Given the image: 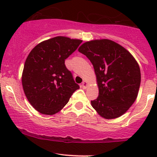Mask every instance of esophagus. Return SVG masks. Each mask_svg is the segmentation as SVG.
Instances as JSON below:
<instances>
[{
    "instance_id": "1",
    "label": "esophagus",
    "mask_w": 157,
    "mask_h": 157,
    "mask_svg": "<svg viewBox=\"0 0 157 157\" xmlns=\"http://www.w3.org/2000/svg\"><path fill=\"white\" fill-rule=\"evenodd\" d=\"M87 86H88V83H87V82H86V80H83V83H82V85H81V86H82V87H83V89H86V87H87Z\"/></svg>"
}]
</instances>
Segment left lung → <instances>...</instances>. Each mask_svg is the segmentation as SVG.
Here are the masks:
<instances>
[{"instance_id":"left-lung-1","label":"left lung","mask_w":157,"mask_h":157,"mask_svg":"<svg viewBox=\"0 0 157 157\" xmlns=\"http://www.w3.org/2000/svg\"><path fill=\"white\" fill-rule=\"evenodd\" d=\"M78 51L86 55L94 67L99 96L91 101L100 116L113 119L121 116L137 99L140 70L133 55L109 39L84 42Z\"/></svg>"}]
</instances>
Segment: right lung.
<instances>
[{"label": "right lung", "instance_id": "add662e5", "mask_svg": "<svg viewBox=\"0 0 157 157\" xmlns=\"http://www.w3.org/2000/svg\"><path fill=\"white\" fill-rule=\"evenodd\" d=\"M81 42L80 39L57 36L38 44L28 55L22 84L29 103L40 113L52 115L61 111L80 88L64 61Z\"/></svg>", "mask_w": 157, "mask_h": 157}]
</instances>
